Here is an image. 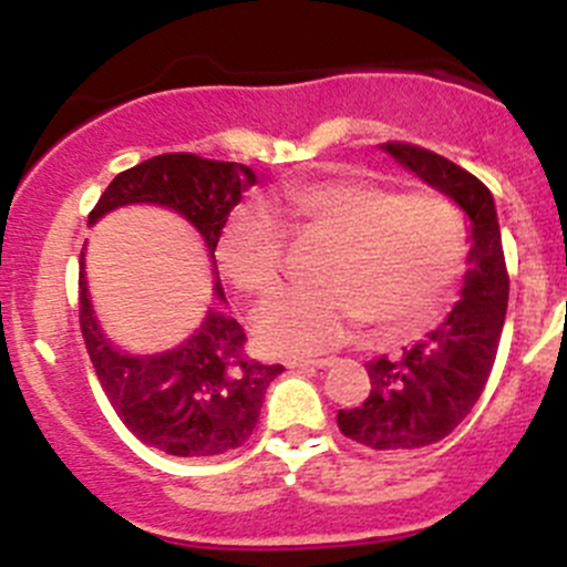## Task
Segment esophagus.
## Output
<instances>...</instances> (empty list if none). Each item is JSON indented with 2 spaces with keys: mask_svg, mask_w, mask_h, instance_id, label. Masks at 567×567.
Segmentation results:
<instances>
[{
  "mask_svg": "<svg viewBox=\"0 0 567 567\" xmlns=\"http://www.w3.org/2000/svg\"><path fill=\"white\" fill-rule=\"evenodd\" d=\"M334 364V359H301V362H288L290 370H326Z\"/></svg>",
  "mask_w": 567,
  "mask_h": 567,
  "instance_id": "34e87169",
  "label": "esophagus"
}]
</instances>
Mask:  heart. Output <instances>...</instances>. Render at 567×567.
<instances>
[{"mask_svg":"<svg viewBox=\"0 0 567 567\" xmlns=\"http://www.w3.org/2000/svg\"><path fill=\"white\" fill-rule=\"evenodd\" d=\"M274 215L241 208L219 236V262L247 296L279 285L285 230L334 241L316 290H285L257 310L251 334L268 357L305 359L340 346L362 318L375 334H414L436 320L461 277L463 225L439 194H392L359 177L296 183Z\"/></svg>","mask_w":567,"mask_h":567,"instance_id":"heart-1","label":"heart"}]
</instances>
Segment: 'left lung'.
<instances>
[{
  "mask_svg": "<svg viewBox=\"0 0 567 567\" xmlns=\"http://www.w3.org/2000/svg\"><path fill=\"white\" fill-rule=\"evenodd\" d=\"M381 151L453 199L468 219L466 274L453 310L398 359H370L368 400L337 414L351 442L375 453H403L442 442L474 409L494 368L511 282L494 194L425 147L386 142Z\"/></svg>",
  "mask_w": 567,
  "mask_h": 567,
  "instance_id": "obj_1",
  "label": "left lung"
}]
</instances>
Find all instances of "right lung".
Masks as SVG:
<instances>
[{"label":"right lung","instance_id":"obj_1","mask_svg":"<svg viewBox=\"0 0 567 567\" xmlns=\"http://www.w3.org/2000/svg\"><path fill=\"white\" fill-rule=\"evenodd\" d=\"M255 181V173L244 164L167 153L114 177L87 225L93 227L125 205H158L183 216L208 249L214 296L225 305L214 251L227 216ZM79 307L84 346L101 386L123 425L142 444L177 458H210L247 442L260 416L268 384L282 373V364H260L244 357L247 334L236 318L221 307H208L203 323L175 348L156 353L123 351L101 329L95 316L84 251Z\"/></svg>","mask_w":567,"mask_h":567}]
</instances>
